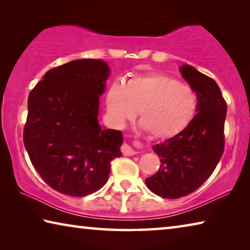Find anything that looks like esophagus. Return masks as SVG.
I'll list each match as a JSON object with an SVG mask.
<instances>
[{"instance_id":"34e87169","label":"esophagus","mask_w":250,"mask_h":250,"mask_svg":"<svg viewBox=\"0 0 250 250\" xmlns=\"http://www.w3.org/2000/svg\"><path fill=\"white\" fill-rule=\"evenodd\" d=\"M121 150L123 152V155H125V156H133L135 154H137V150H135L134 148H132L129 145H127V144H124V145L122 146Z\"/></svg>"}]
</instances>
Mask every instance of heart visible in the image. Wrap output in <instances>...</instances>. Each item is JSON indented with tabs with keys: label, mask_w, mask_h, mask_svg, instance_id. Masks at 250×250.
I'll list each match as a JSON object with an SVG mask.
<instances>
[{
	"label": "heart",
	"mask_w": 250,
	"mask_h": 250,
	"mask_svg": "<svg viewBox=\"0 0 250 250\" xmlns=\"http://www.w3.org/2000/svg\"><path fill=\"white\" fill-rule=\"evenodd\" d=\"M106 105L117 126L139 122L152 137L165 139L181 133L193 120L199 100L190 85L161 73L134 76L127 82L115 81L108 87Z\"/></svg>",
	"instance_id": "heart-1"
}]
</instances>
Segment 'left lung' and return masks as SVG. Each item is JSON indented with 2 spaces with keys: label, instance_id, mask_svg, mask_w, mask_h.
<instances>
[{
  "label": "left lung",
  "instance_id": "1",
  "mask_svg": "<svg viewBox=\"0 0 250 250\" xmlns=\"http://www.w3.org/2000/svg\"><path fill=\"white\" fill-rule=\"evenodd\" d=\"M182 77L198 95V114L187 128L152 149L160 168L145 182L151 192L166 199H179L194 192L215 170L224 152L227 104L217 83L185 64Z\"/></svg>",
  "mask_w": 250,
  "mask_h": 250
}]
</instances>
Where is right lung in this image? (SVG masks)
Wrapping results in <instances>:
<instances>
[{
  "label": "right lung",
  "instance_id": "obj_1",
  "mask_svg": "<svg viewBox=\"0 0 250 250\" xmlns=\"http://www.w3.org/2000/svg\"><path fill=\"white\" fill-rule=\"evenodd\" d=\"M108 73L103 60H73L47 71L28 95L25 148L42 180L62 194L100 190L122 155L121 130L98 122Z\"/></svg>",
  "mask_w": 250,
  "mask_h": 250
}]
</instances>
